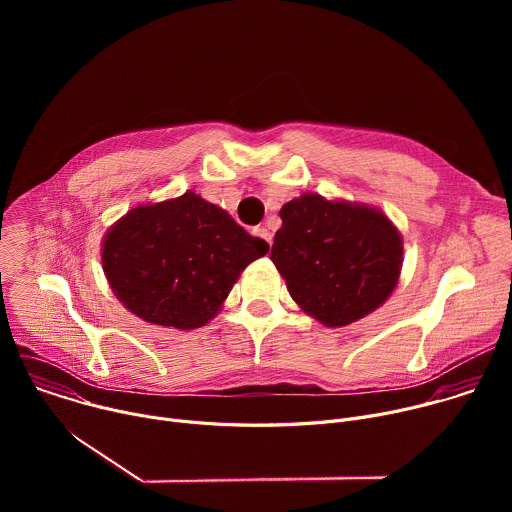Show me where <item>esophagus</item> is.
<instances>
[{"mask_svg": "<svg viewBox=\"0 0 512 512\" xmlns=\"http://www.w3.org/2000/svg\"><path fill=\"white\" fill-rule=\"evenodd\" d=\"M255 235H257L259 239H263V241L271 247V243H273V235H271V231H269L267 227H259V229H255Z\"/></svg>", "mask_w": 512, "mask_h": 512, "instance_id": "1", "label": "esophagus"}]
</instances>
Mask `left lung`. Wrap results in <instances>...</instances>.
Here are the masks:
<instances>
[{
  "mask_svg": "<svg viewBox=\"0 0 512 512\" xmlns=\"http://www.w3.org/2000/svg\"><path fill=\"white\" fill-rule=\"evenodd\" d=\"M279 216L271 261L308 316L342 328L389 300L403 237L381 208L306 192L285 202Z\"/></svg>",
  "mask_w": 512,
  "mask_h": 512,
  "instance_id": "1",
  "label": "left lung"
}]
</instances>
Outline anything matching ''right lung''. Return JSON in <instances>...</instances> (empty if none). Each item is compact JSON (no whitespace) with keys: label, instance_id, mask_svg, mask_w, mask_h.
<instances>
[{"label":"right lung","instance_id":"right-lung-1","mask_svg":"<svg viewBox=\"0 0 512 512\" xmlns=\"http://www.w3.org/2000/svg\"><path fill=\"white\" fill-rule=\"evenodd\" d=\"M267 251L227 210L188 190L127 210L105 233L101 261L131 314L194 330L221 312L243 269Z\"/></svg>","mask_w":512,"mask_h":512}]
</instances>
